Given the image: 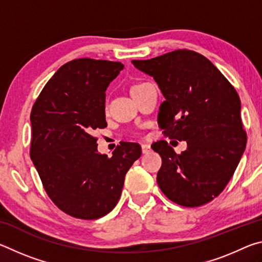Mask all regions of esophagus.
I'll return each instance as SVG.
<instances>
[{"label": "esophagus", "instance_id": "obj_1", "mask_svg": "<svg viewBox=\"0 0 262 262\" xmlns=\"http://www.w3.org/2000/svg\"><path fill=\"white\" fill-rule=\"evenodd\" d=\"M142 152L150 154V152H151V147H150L149 144H142Z\"/></svg>", "mask_w": 262, "mask_h": 262}]
</instances>
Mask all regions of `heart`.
Returning a JSON list of instances; mask_svg holds the SVG:
<instances>
[{
	"mask_svg": "<svg viewBox=\"0 0 262 262\" xmlns=\"http://www.w3.org/2000/svg\"><path fill=\"white\" fill-rule=\"evenodd\" d=\"M139 85H140V84H139ZM135 86H137V85H135Z\"/></svg>",
	"mask_w": 262,
	"mask_h": 262,
	"instance_id": "heart-1",
	"label": "heart"
}]
</instances>
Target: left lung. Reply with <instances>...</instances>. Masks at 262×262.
Segmentation results:
<instances>
[{"mask_svg":"<svg viewBox=\"0 0 262 262\" xmlns=\"http://www.w3.org/2000/svg\"><path fill=\"white\" fill-rule=\"evenodd\" d=\"M132 63L154 77L165 98L158 112L164 134L187 143L180 155L166 141L152 143L162 157L159 188L184 207L214 200L246 148L237 91L207 57L193 51L178 50Z\"/></svg>","mask_w":262,"mask_h":262,"instance_id":"obj_1","label":"left lung"}]
</instances>
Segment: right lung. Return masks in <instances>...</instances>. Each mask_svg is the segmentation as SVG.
Wrapping results in <instances>:
<instances>
[{"mask_svg":"<svg viewBox=\"0 0 262 262\" xmlns=\"http://www.w3.org/2000/svg\"><path fill=\"white\" fill-rule=\"evenodd\" d=\"M120 62L84 59L62 66L31 111L30 156L51 200L76 219L97 220L117 206L141 147L123 142L112 157L97 150L92 132L107 126L105 91Z\"/></svg>","mask_w":262,"mask_h":262,"instance_id":"obj_1","label":"right lung"}]
</instances>
